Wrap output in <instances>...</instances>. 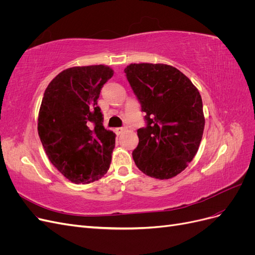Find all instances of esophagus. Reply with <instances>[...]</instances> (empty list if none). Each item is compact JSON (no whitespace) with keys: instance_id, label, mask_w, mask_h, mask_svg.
<instances>
[{"instance_id":"1","label":"esophagus","mask_w":255,"mask_h":255,"mask_svg":"<svg viewBox=\"0 0 255 255\" xmlns=\"http://www.w3.org/2000/svg\"><path fill=\"white\" fill-rule=\"evenodd\" d=\"M123 130H126V128H116V133L119 135V134L123 133Z\"/></svg>"}]
</instances>
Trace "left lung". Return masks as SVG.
Instances as JSON below:
<instances>
[{
    "mask_svg": "<svg viewBox=\"0 0 255 255\" xmlns=\"http://www.w3.org/2000/svg\"><path fill=\"white\" fill-rule=\"evenodd\" d=\"M127 79L145 113L146 126L132 155L144 174L168 180L181 173L198 152L205 119L200 92L176 68L130 64Z\"/></svg>",
    "mask_w": 255,
    "mask_h": 255,
    "instance_id": "8db88e82",
    "label": "left lung"
}]
</instances>
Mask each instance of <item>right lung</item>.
Here are the masks:
<instances>
[{
    "instance_id": "right-lung-1",
    "label": "right lung",
    "mask_w": 255,
    "mask_h": 255,
    "mask_svg": "<svg viewBox=\"0 0 255 255\" xmlns=\"http://www.w3.org/2000/svg\"><path fill=\"white\" fill-rule=\"evenodd\" d=\"M113 75L103 65L69 68L43 94L38 134L53 166L72 183L95 182L110 169L116 135L103 127L98 99Z\"/></svg>"
}]
</instances>
